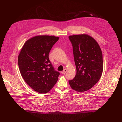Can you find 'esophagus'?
Masks as SVG:
<instances>
[{
	"label": "esophagus",
	"instance_id": "esophagus-1",
	"mask_svg": "<svg viewBox=\"0 0 122 122\" xmlns=\"http://www.w3.org/2000/svg\"><path fill=\"white\" fill-rule=\"evenodd\" d=\"M67 69H64L63 70V71L62 72V73L63 74H65V73L67 72Z\"/></svg>",
	"mask_w": 122,
	"mask_h": 122
}]
</instances>
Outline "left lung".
I'll return each instance as SVG.
<instances>
[{"mask_svg": "<svg viewBox=\"0 0 122 122\" xmlns=\"http://www.w3.org/2000/svg\"><path fill=\"white\" fill-rule=\"evenodd\" d=\"M76 74L69 81L74 90L85 92L100 80L103 70L102 52L94 38L87 34L70 35Z\"/></svg>", "mask_w": 122, "mask_h": 122, "instance_id": "obj_1", "label": "left lung"}]
</instances>
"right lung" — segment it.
I'll return each mask as SVG.
<instances>
[{"instance_id":"right-lung-1","label":"right lung","mask_w":122,"mask_h":122,"mask_svg":"<svg viewBox=\"0 0 122 122\" xmlns=\"http://www.w3.org/2000/svg\"><path fill=\"white\" fill-rule=\"evenodd\" d=\"M59 39L53 35H37L25 42L18 57L22 78L34 91L46 93L54 87L60 73L49 59L52 46Z\"/></svg>"}]
</instances>
